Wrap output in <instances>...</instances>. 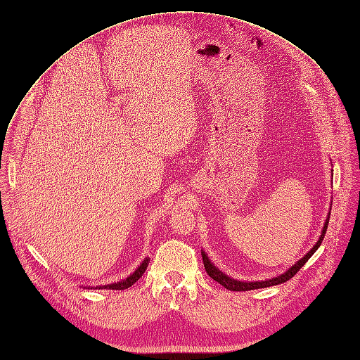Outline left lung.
I'll return each mask as SVG.
<instances>
[{"label":"left lung","instance_id":"obj_1","mask_svg":"<svg viewBox=\"0 0 360 360\" xmlns=\"http://www.w3.org/2000/svg\"><path fill=\"white\" fill-rule=\"evenodd\" d=\"M328 221H330V213L326 219V224L323 228V232H321V236L318 239V242L314 245V248L304 257L300 258L295 266H292L286 273H283L277 277H273V278H269V280H264V281H239V280H235V278H231L229 276H226L224 273H221L219 269H216L212 261L209 259V257H207V254L202 251L201 252V257H202V262H204V269L207 271V274H209L213 280H216L217 283H220V285L223 288H226L228 290H233V292H247V290H254V289H262V288H270V286H276V285H280V283H285L288 280H290L302 267L305 266L307 261L314 255V252L319 248V245L323 243V239L326 236V232H327V228H328Z\"/></svg>","mask_w":360,"mask_h":360}]
</instances>
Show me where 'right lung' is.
Returning a JSON list of instances; mask_svg holds the SVG:
<instances>
[{"instance_id":"1","label":"right lung","mask_w":360,"mask_h":360,"mask_svg":"<svg viewBox=\"0 0 360 360\" xmlns=\"http://www.w3.org/2000/svg\"><path fill=\"white\" fill-rule=\"evenodd\" d=\"M148 261H150V258H144V261L140 264L139 266V269L132 273V274H129L127 278H124V280H121V281H117V283H112V285H106V286H99V288H96V289H110V290H124V289H128V288H131L132 285H134V283L144 274V271H146V269H147V266H148Z\"/></svg>"}]
</instances>
